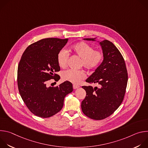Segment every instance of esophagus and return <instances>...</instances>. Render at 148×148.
<instances>
[{
	"label": "esophagus",
	"instance_id": "1",
	"mask_svg": "<svg viewBox=\"0 0 148 148\" xmlns=\"http://www.w3.org/2000/svg\"><path fill=\"white\" fill-rule=\"evenodd\" d=\"M79 87V86H77V85H73V88L74 89V90H75V89H77V88H78Z\"/></svg>",
	"mask_w": 148,
	"mask_h": 148
}]
</instances>
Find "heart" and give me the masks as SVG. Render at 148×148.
<instances>
[{
    "mask_svg": "<svg viewBox=\"0 0 148 148\" xmlns=\"http://www.w3.org/2000/svg\"><path fill=\"white\" fill-rule=\"evenodd\" d=\"M73 52L81 58V65L89 71H92L98 68L103 61L104 55L102 51L94 50V47L86 42L81 41L74 45L71 47ZM69 53L62 49L58 53L57 60L59 66L65 68L67 66ZM61 77L63 80L74 84H79L85 79L86 74L84 70H74L71 69L62 71Z\"/></svg>",
    "mask_w": 148,
    "mask_h": 148,
    "instance_id": "b5f03b06",
    "label": "heart"
}]
</instances>
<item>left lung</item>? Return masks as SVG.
Returning a JSON list of instances; mask_svg holds the SVG:
<instances>
[{
  "label": "left lung",
  "instance_id": "left-lung-1",
  "mask_svg": "<svg viewBox=\"0 0 148 148\" xmlns=\"http://www.w3.org/2000/svg\"><path fill=\"white\" fill-rule=\"evenodd\" d=\"M95 38L84 39L95 41ZM99 44L103 60L86 79V82L97 83L99 86L82 87L86 91V98L81 102L82 112L95 120L106 118L118 108L123 101L128 82L127 70L120 51L107 40Z\"/></svg>",
  "mask_w": 148,
  "mask_h": 148
}]
</instances>
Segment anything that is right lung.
I'll use <instances>...</instances> for the list:
<instances>
[{
  "label": "right lung",
  "instance_id": "obj_1",
  "mask_svg": "<svg viewBox=\"0 0 148 148\" xmlns=\"http://www.w3.org/2000/svg\"><path fill=\"white\" fill-rule=\"evenodd\" d=\"M68 38H47L29 46L19 61L17 86L26 107L34 115L49 118L62 109L65 97L73 90V84L65 81L59 86L47 87L51 79H60L58 53L66 45Z\"/></svg>",
  "mask_w": 148,
  "mask_h": 148
}]
</instances>
